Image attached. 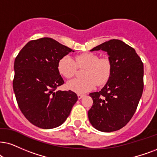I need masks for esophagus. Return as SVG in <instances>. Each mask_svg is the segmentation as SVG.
Listing matches in <instances>:
<instances>
[{
  "label": "esophagus",
  "instance_id": "obj_1",
  "mask_svg": "<svg viewBox=\"0 0 157 157\" xmlns=\"http://www.w3.org/2000/svg\"><path fill=\"white\" fill-rule=\"evenodd\" d=\"M77 96H78V98L79 99H81L83 96H84V95H82V94H77Z\"/></svg>",
  "mask_w": 157,
  "mask_h": 157
}]
</instances>
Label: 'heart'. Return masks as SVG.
Segmentation results:
<instances>
[{
    "label": "heart",
    "instance_id": "1",
    "mask_svg": "<svg viewBox=\"0 0 157 157\" xmlns=\"http://www.w3.org/2000/svg\"><path fill=\"white\" fill-rule=\"evenodd\" d=\"M78 68L85 69L83 78H75L69 81L67 88L77 93H85L94 88L104 85L111 76L112 63L109 57H101L94 53H85L75 56V59L65 56L59 61L58 69L61 75L71 78L76 74Z\"/></svg>",
    "mask_w": 157,
    "mask_h": 157
}]
</instances>
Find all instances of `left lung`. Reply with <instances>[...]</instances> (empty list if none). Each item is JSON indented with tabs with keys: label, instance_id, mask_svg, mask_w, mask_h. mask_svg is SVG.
I'll return each mask as SVG.
<instances>
[{
	"label": "left lung",
	"instance_id": "1",
	"mask_svg": "<svg viewBox=\"0 0 157 157\" xmlns=\"http://www.w3.org/2000/svg\"><path fill=\"white\" fill-rule=\"evenodd\" d=\"M106 51L112 63L108 82L99 92L90 93L88 111L91 124L102 132L116 131L125 126L137 109L144 90V64L133 48L112 39L90 51Z\"/></svg>",
	"mask_w": 157,
	"mask_h": 157
}]
</instances>
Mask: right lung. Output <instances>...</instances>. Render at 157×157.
<instances>
[{
    "label": "right lung",
    "mask_w": 157,
    "mask_h": 157,
    "mask_svg": "<svg viewBox=\"0 0 157 157\" xmlns=\"http://www.w3.org/2000/svg\"><path fill=\"white\" fill-rule=\"evenodd\" d=\"M72 51L50 37L29 41L14 61L13 88L19 109L34 125L51 129L65 122L78 99L72 90H56L64 83L60 59Z\"/></svg>",
    "instance_id": "add662e5"
}]
</instances>
